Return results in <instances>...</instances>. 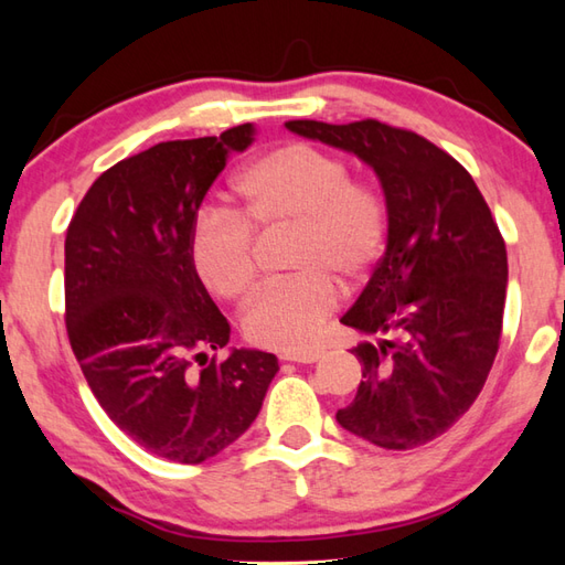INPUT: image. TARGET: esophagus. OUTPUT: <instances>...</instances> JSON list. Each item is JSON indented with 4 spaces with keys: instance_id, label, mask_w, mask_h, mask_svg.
Segmentation results:
<instances>
[{
    "instance_id": "34e87169",
    "label": "esophagus",
    "mask_w": 565,
    "mask_h": 565,
    "mask_svg": "<svg viewBox=\"0 0 565 565\" xmlns=\"http://www.w3.org/2000/svg\"><path fill=\"white\" fill-rule=\"evenodd\" d=\"M322 356V352H286L281 354L284 362H296V364H313Z\"/></svg>"
}]
</instances>
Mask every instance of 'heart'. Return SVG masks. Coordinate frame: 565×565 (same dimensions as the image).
Returning a JSON list of instances; mask_svg holds the SVG:
<instances>
[{"label":"heart","mask_w":565,"mask_h":565,"mask_svg":"<svg viewBox=\"0 0 565 565\" xmlns=\"http://www.w3.org/2000/svg\"><path fill=\"white\" fill-rule=\"evenodd\" d=\"M239 209H206L191 235V262L221 298H245L257 279L255 231L294 225L289 264L298 274L271 281L243 316L252 342L301 352L338 308V284L364 279L386 245V199L350 177L338 154L286 142L235 177Z\"/></svg>","instance_id":"obj_1"}]
</instances>
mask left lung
I'll use <instances>...</instances> for the list:
<instances>
[{"label": "left lung", "mask_w": 565, "mask_h": 565, "mask_svg": "<svg viewBox=\"0 0 565 565\" xmlns=\"http://www.w3.org/2000/svg\"><path fill=\"white\" fill-rule=\"evenodd\" d=\"M308 140L376 172L388 211L386 252L342 326L359 342L354 401L338 423L383 449L444 435L481 393L495 362L508 249L473 177L423 136L379 121H289Z\"/></svg>", "instance_id": "8db88e82"}]
</instances>
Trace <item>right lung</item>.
Masks as SVG:
<instances>
[{"label": "right lung", "mask_w": 565, "mask_h": 565, "mask_svg": "<svg viewBox=\"0 0 565 565\" xmlns=\"http://www.w3.org/2000/svg\"><path fill=\"white\" fill-rule=\"evenodd\" d=\"M252 140L255 126L243 124L221 138L158 142L106 170L67 227L65 322L82 374L130 439L179 463L243 437L279 371L274 354L245 347L209 359L231 326L191 262L201 203Z\"/></svg>", "instance_id": "obj_1"}]
</instances>
